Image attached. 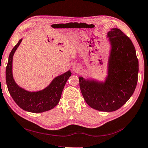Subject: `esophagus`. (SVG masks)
Wrapping results in <instances>:
<instances>
[{
  "label": "esophagus",
  "instance_id": "esophagus-1",
  "mask_svg": "<svg viewBox=\"0 0 148 148\" xmlns=\"http://www.w3.org/2000/svg\"><path fill=\"white\" fill-rule=\"evenodd\" d=\"M79 66L78 64H74L72 65V69H73L74 71H77V70H79Z\"/></svg>",
  "mask_w": 148,
  "mask_h": 148
}]
</instances>
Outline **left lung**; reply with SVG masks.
I'll return each instance as SVG.
<instances>
[{
	"mask_svg": "<svg viewBox=\"0 0 148 148\" xmlns=\"http://www.w3.org/2000/svg\"><path fill=\"white\" fill-rule=\"evenodd\" d=\"M110 48L104 81L79 77V88L89 106L100 111L120 109L130 99L138 82V60L132 42L118 28L107 33Z\"/></svg>",
	"mask_w": 148,
	"mask_h": 148,
	"instance_id": "8db88e82",
	"label": "left lung"
}]
</instances>
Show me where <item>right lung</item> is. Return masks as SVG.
I'll use <instances>...</instances> for the list:
<instances>
[{
    "label": "right lung",
    "instance_id": "add662e5",
    "mask_svg": "<svg viewBox=\"0 0 148 148\" xmlns=\"http://www.w3.org/2000/svg\"><path fill=\"white\" fill-rule=\"evenodd\" d=\"M22 41L21 39L11 51L6 69V82L8 90L14 101L23 110L39 113L53 109L61 97L66 83L71 76L70 70L55 77L43 90L29 91L21 88L14 80L12 74V60L16 49Z\"/></svg>",
    "mask_w": 148,
    "mask_h": 148
}]
</instances>
